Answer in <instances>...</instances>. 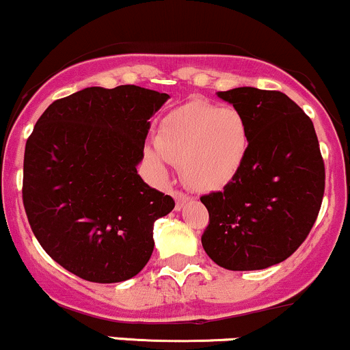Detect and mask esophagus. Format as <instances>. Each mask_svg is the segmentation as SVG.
<instances>
[{
  "label": "esophagus",
  "instance_id": "esophagus-1",
  "mask_svg": "<svg viewBox=\"0 0 350 350\" xmlns=\"http://www.w3.org/2000/svg\"><path fill=\"white\" fill-rule=\"evenodd\" d=\"M174 198L176 202V210H180V208H182L188 202V200H190V196H188L187 193H183V191L175 190L174 191Z\"/></svg>",
  "mask_w": 350,
  "mask_h": 350
}]
</instances>
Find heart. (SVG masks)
<instances>
[{
    "label": "heart",
    "instance_id": "obj_1",
    "mask_svg": "<svg viewBox=\"0 0 350 350\" xmlns=\"http://www.w3.org/2000/svg\"><path fill=\"white\" fill-rule=\"evenodd\" d=\"M157 147L147 157L159 172L180 163L183 178L198 191L223 188L241 170L250 152V129L234 107L190 100L160 120Z\"/></svg>",
    "mask_w": 350,
    "mask_h": 350
}]
</instances>
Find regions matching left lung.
Here are the masks:
<instances>
[{
    "label": "left lung",
    "instance_id": "left-lung-1",
    "mask_svg": "<svg viewBox=\"0 0 350 350\" xmlns=\"http://www.w3.org/2000/svg\"><path fill=\"white\" fill-rule=\"evenodd\" d=\"M218 97L248 122L250 152L221 191L200 198L210 215L202 245L221 268L265 269L291 256L316 223L325 187L319 142L312 120L280 90Z\"/></svg>",
    "mask_w": 350,
    "mask_h": 350
}]
</instances>
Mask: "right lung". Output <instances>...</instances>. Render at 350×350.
<instances>
[{"instance_id": "right-lung-1", "label": "right lung", "mask_w": 350, "mask_h": 350, "mask_svg": "<svg viewBox=\"0 0 350 350\" xmlns=\"http://www.w3.org/2000/svg\"><path fill=\"white\" fill-rule=\"evenodd\" d=\"M168 94L119 85L54 100L27 137L23 205L42 250L92 282L139 274L154 223L175 202L137 174L150 119Z\"/></svg>"}]
</instances>
